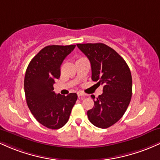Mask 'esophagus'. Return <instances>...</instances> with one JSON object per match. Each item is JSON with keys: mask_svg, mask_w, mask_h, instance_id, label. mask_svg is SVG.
Instances as JSON below:
<instances>
[{"mask_svg": "<svg viewBox=\"0 0 160 160\" xmlns=\"http://www.w3.org/2000/svg\"><path fill=\"white\" fill-rule=\"evenodd\" d=\"M78 95L79 98H83L84 97L86 96V95L84 94V93L81 92H78Z\"/></svg>", "mask_w": 160, "mask_h": 160, "instance_id": "obj_1", "label": "esophagus"}]
</instances>
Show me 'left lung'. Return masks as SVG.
I'll return each mask as SVG.
<instances>
[{"mask_svg": "<svg viewBox=\"0 0 160 160\" xmlns=\"http://www.w3.org/2000/svg\"><path fill=\"white\" fill-rule=\"evenodd\" d=\"M78 47L89 58L92 80L103 86V93L94 100V107L87 111L91 123L107 128L113 126L127 109L132 94L131 71L123 58L104 43H78Z\"/></svg>", "mask_w": 160, "mask_h": 160, "instance_id": "1", "label": "left lung"}]
</instances>
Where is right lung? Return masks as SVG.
<instances>
[{
	"instance_id": "add662e5",
	"label": "right lung",
	"mask_w": 160,
	"mask_h": 160,
	"mask_svg": "<svg viewBox=\"0 0 160 160\" xmlns=\"http://www.w3.org/2000/svg\"><path fill=\"white\" fill-rule=\"evenodd\" d=\"M75 47L47 46L32 58L25 72L24 88L28 107L40 124L51 129L67 123L78 99L76 93L65 96L53 92L55 80L60 78L62 63Z\"/></svg>"
}]
</instances>
